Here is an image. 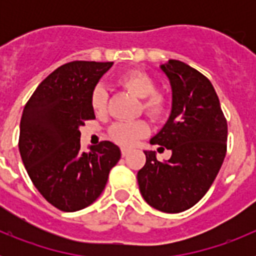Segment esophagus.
<instances>
[{"instance_id": "esophagus-1", "label": "esophagus", "mask_w": 256, "mask_h": 256, "mask_svg": "<svg viewBox=\"0 0 256 256\" xmlns=\"http://www.w3.org/2000/svg\"><path fill=\"white\" fill-rule=\"evenodd\" d=\"M128 154H130V150H126V148H122V156H126L128 155Z\"/></svg>"}]
</instances>
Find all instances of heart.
<instances>
[{
    "mask_svg": "<svg viewBox=\"0 0 256 256\" xmlns=\"http://www.w3.org/2000/svg\"><path fill=\"white\" fill-rule=\"evenodd\" d=\"M118 83L126 91L142 98L141 108L154 120H159L168 114V98L160 92H156V84L152 79L140 70H130L119 76ZM91 108L96 115H104L108 108V94L105 88L97 86L91 94ZM150 132V126L144 120L132 123H116L108 130L110 138L118 144L130 148Z\"/></svg>",
    "mask_w": 256,
    "mask_h": 256,
    "instance_id": "1",
    "label": "heart"
}]
</instances>
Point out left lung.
Returning <instances> with one entry per match:
<instances>
[{"mask_svg": "<svg viewBox=\"0 0 256 256\" xmlns=\"http://www.w3.org/2000/svg\"><path fill=\"white\" fill-rule=\"evenodd\" d=\"M160 69L172 87V112L151 144L172 150L168 162L144 151L137 173L142 198L164 212H180L202 198L216 180L227 152V120L209 79L180 60Z\"/></svg>", "mask_w": 256, "mask_h": 256, "instance_id": "8db88e82", "label": "left lung"}]
</instances>
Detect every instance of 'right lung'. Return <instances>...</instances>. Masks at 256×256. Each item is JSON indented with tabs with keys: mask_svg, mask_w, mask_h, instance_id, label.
Instances as JSON below:
<instances>
[{
	"mask_svg": "<svg viewBox=\"0 0 256 256\" xmlns=\"http://www.w3.org/2000/svg\"><path fill=\"white\" fill-rule=\"evenodd\" d=\"M112 62L72 61L37 87L20 120L19 151L36 188L61 212L91 205L120 159L110 141L80 150L79 126L94 119L91 94Z\"/></svg>",
	"mask_w": 256,
	"mask_h": 256,
	"instance_id": "right-lung-1",
	"label": "right lung"
}]
</instances>
